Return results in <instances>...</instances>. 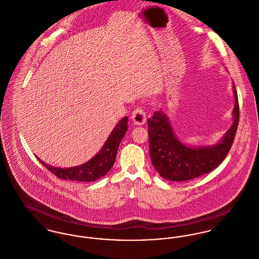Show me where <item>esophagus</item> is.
<instances>
[{"mask_svg": "<svg viewBox=\"0 0 259 259\" xmlns=\"http://www.w3.org/2000/svg\"><path fill=\"white\" fill-rule=\"evenodd\" d=\"M131 118L133 120V122L135 124L142 125L146 122V112L144 111V109L142 107H136L131 115Z\"/></svg>", "mask_w": 259, "mask_h": 259, "instance_id": "1", "label": "esophagus"}]
</instances>
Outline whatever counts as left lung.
Listing matches in <instances>:
<instances>
[{"mask_svg":"<svg viewBox=\"0 0 259 259\" xmlns=\"http://www.w3.org/2000/svg\"><path fill=\"white\" fill-rule=\"evenodd\" d=\"M234 123L225 137L212 147L191 148L176 137L166 115L157 111L148 119L150 156L159 176L171 181L196 179L214 170L227 157L238 129L239 100L235 83Z\"/></svg>","mask_w":259,"mask_h":259,"instance_id":"1","label":"left lung"}]
</instances>
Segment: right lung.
Here are the masks:
<instances>
[{"mask_svg":"<svg viewBox=\"0 0 259 259\" xmlns=\"http://www.w3.org/2000/svg\"><path fill=\"white\" fill-rule=\"evenodd\" d=\"M127 122V117H124L120 120L100 152L93 159H90L83 164L75 167L61 168L51 166L40 159L39 161L58 179L85 182L96 181L104 177L112 167L116 159V154L120 142L125 136V133L128 129Z\"/></svg>","mask_w":259,"mask_h":259,"instance_id":"right-lung-1","label":"right lung"}]
</instances>
